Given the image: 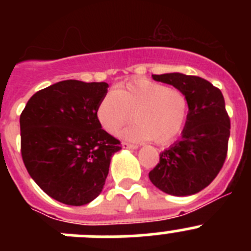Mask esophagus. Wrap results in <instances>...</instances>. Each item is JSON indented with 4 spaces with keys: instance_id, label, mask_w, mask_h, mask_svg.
I'll list each match as a JSON object with an SVG mask.
<instances>
[{
    "instance_id": "1",
    "label": "esophagus",
    "mask_w": 251,
    "mask_h": 251,
    "mask_svg": "<svg viewBox=\"0 0 251 251\" xmlns=\"http://www.w3.org/2000/svg\"><path fill=\"white\" fill-rule=\"evenodd\" d=\"M122 146H123V148H128V150H137V148H138V146L137 145L128 143V142H122Z\"/></svg>"
}]
</instances>
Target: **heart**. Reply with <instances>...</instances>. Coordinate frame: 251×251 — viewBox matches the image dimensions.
I'll return each instance as SVG.
<instances>
[{
    "label": "heart",
    "instance_id": "b5f03b06",
    "mask_svg": "<svg viewBox=\"0 0 251 251\" xmlns=\"http://www.w3.org/2000/svg\"><path fill=\"white\" fill-rule=\"evenodd\" d=\"M122 136L133 141L152 139L165 145L177 137L187 119L188 100L182 90L150 79L118 84L98 103L95 115L110 134H117L132 117Z\"/></svg>",
    "mask_w": 251,
    "mask_h": 251
}]
</instances>
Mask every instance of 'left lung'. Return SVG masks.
<instances>
[{
	"instance_id": "1",
	"label": "left lung",
	"mask_w": 251,
	"mask_h": 251,
	"mask_svg": "<svg viewBox=\"0 0 251 251\" xmlns=\"http://www.w3.org/2000/svg\"><path fill=\"white\" fill-rule=\"evenodd\" d=\"M187 97L188 113L181 139L159 153L150 179L161 191L190 196L207 187L220 172L227 153L230 118L223 93L200 76L181 73L152 75Z\"/></svg>"
}]
</instances>
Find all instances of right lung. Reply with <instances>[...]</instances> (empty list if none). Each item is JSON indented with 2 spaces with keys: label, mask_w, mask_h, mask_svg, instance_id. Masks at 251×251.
Masks as SVG:
<instances>
[{
  "label": "right lung",
  "mask_w": 251,
  "mask_h": 251,
  "mask_svg": "<svg viewBox=\"0 0 251 251\" xmlns=\"http://www.w3.org/2000/svg\"><path fill=\"white\" fill-rule=\"evenodd\" d=\"M106 83L64 80L39 90L20 115L21 154L31 178L54 200L81 206L98 197L121 142L95 110Z\"/></svg>",
  "instance_id": "add662e5"
}]
</instances>
